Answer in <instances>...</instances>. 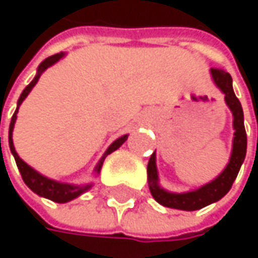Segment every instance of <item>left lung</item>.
<instances>
[{
	"label": "left lung",
	"instance_id": "1",
	"mask_svg": "<svg viewBox=\"0 0 258 258\" xmlns=\"http://www.w3.org/2000/svg\"><path fill=\"white\" fill-rule=\"evenodd\" d=\"M214 82L217 86L224 92L226 103L230 107L233 113V127H234V139H233V151L230 161L224 172L212 180L211 183L191 191L185 194H170L158 186V176H157V167H155V155L152 154L148 163V180H149V189L152 197L166 208L182 209V211H197L202 209L220 199H223L232 188L233 182L236 179L240 166L245 160L246 154V133L243 125V110L240 106V101L234 95L232 86V76L223 70V69H211Z\"/></svg>",
	"mask_w": 258,
	"mask_h": 258
}]
</instances>
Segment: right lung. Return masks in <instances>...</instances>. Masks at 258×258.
Instances as JSON below:
<instances>
[{
  "label": "right lung",
  "mask_w": 258,
  "mask_h": 258,
  "mask_svg": "<svg viewBox=\"0 0 258 258\" xmlns=\"http://www.w3.org/2000/svg\"><path fill=\"white\" fill-rule=\"evenodd\" d=\"M62 55H64V53L52 55V56L46 58V59L38 66V73H37V76L34 78V80H32V82L26 86L25 89H24V92H22V95H21V98H19V101H18V107H19V104L25 100V97L29 94V91L32 89V86L38 82L40 75H41L47 67H50L52 64H55L56 61H59V59L62 58ZM16 113H18V109H16V112H15V115H13V118H12V122H10V130H9V145H10V151H12V154H13V157H15V160H16V164H18V169H19V172H21V176H22V179H24V182H25L26 185H28L34 192H37L38 196H43V197H46V199H49V200H52V202H56V203L70 202V200H73V199H76L78 196H80L85 189H88L89 185H86V186H75V185L59 183V182L47 179V178L41 176L40 173H37L34 169H31L26 163H24V161L19 158V155H18L16 151H15L13 139H12V131H13V127H15ZM125 140H127V136H122V137H119L118 140H115V142L110 145V148L106 151L104 157H103V158L100 160V163L97 164V167H95L97 172H100V169H101V166H103V161H104V158H106V155L110 154V152H113V151H116Z\"/></svg>",
  "instance_id": "1"
}]
</instances>
